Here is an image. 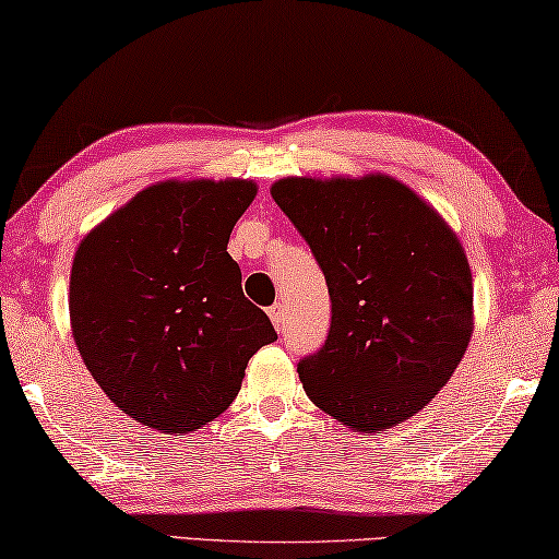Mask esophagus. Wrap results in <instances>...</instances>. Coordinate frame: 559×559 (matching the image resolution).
Returning a JSON list of instances; mask_svg holds the SVG:
<instances>
[{
	"label": "esophagus",
	"mask_w": 559,
	"mask_h": 559,
	"mask_svg": "<svg viewBox=\"0 0 559 559\" xmlns=\"http://www.w3.org/2000/svg\"><path fill=\"white\" fill-rule=\"evenodd\" d=\"M270 320H272V324H274V330H282L285 328V307L282 305H272L270 307Z\"/></svg>",
	"instance_id": "esophagus-1"
}]
</instances>
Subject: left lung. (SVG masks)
I'll use <instances>...</instances> for the list:
<instances>
[{
  "mask_svg": "<svg viewBox=\"0 0 559 559\" xmlns=\"http://www.w3.org/2000/svg\"><path fill=\"white\" fill-rule=\"evenodd\" d=\"M270 192L330 287L328 342L297 365L309 400L357 432L405 423L450 382L475 328L457 235L380 171L285 177Z\"/></svg>",
  "mask_w": 559,
  "mask_h": 559,
  "instance_id": "1",
  "label": "left lung"
}]
</instances>
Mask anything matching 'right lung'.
I'll return each mask as SVG.
<instances>
[{
	"instance_id": "1",
	"label": "right lung",
	"mask_w": 559,
	"mask_h": 559,
	"mask_svg": "<svg viewBox=\"0 0 559 559\" xmlns=\"http://www.w3.org/2000/svg\"><path fill=\"white\" fill-rule=\"evenodd\" d=\"M252 179H165L76 247L70 322L94 382L136 423L187 435L225 412L277 340L227 252Z\"/></svg>"
}]
</instances>
